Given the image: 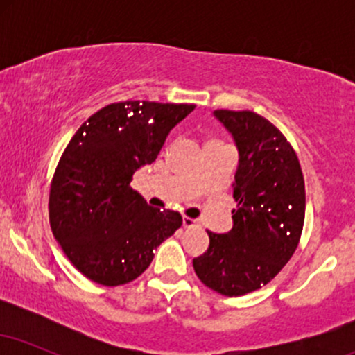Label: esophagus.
<instances>
[{
  "instance_id": "1",
  "label": "esophagus",
  "mask_w": 355,
  "mask_h": 355,
  "mask_svg": "<svg viewBox=\"0 0 355 355\" xmlns=\"http://www.w3.org/2000/svg\"><path fill=\"white\" fill-rule=\"evenodd\" d=\"M182 225L185 227V229H190V227H197V222H195V220L190 218V217H183L182 218Z\"/></svg>"
}]
</instances>
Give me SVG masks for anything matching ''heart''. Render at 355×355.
Here are the masks:
<instances>
[{"instance_id": "1", "label": "heart", "mask_w": 355, "mask_h": 355, "mask_svg": "<svg viewBox=\"0 0 355 355\" xmlns=\"http://www.w3.org/2000/svg\"><path fill=\"white\" fill-rule=\"evenodd\" d=\"M209 148H227V145L223 144L222 140H217V138H210V140H207L205 145H203V150Z\"/></svg>"}]
</instances>
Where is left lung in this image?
<instances>
[{
    "label": "left lung",
    "instance_id": "obj_1",
    "mask_svg": "<svg viewBox=\"0 0 355 355\" xmlns=\"http://www.w3.org/2000/svg\"><path fill=\"white\" fill-rule=\"evenodd\" d=\"M234 135L239 168L232 183L237 207L227 234L207 230L210 243L193 259L195 274L227 297L267 285L299 245L305 218V183L295 150L267 118L250 110H217Z\"/></svg>",
    "mask_w": 355,
    "mask_h": 355
}]
</instances>
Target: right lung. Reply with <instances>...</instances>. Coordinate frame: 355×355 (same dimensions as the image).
Segmentation results:
<instances>
[{"label": "right lung", "instance_id": "add662e5", "mask_svg": "<svg viewBox=\"0 0 355 355\" xmlns=\"http://www.w3.org/2000/svg\"><path fill=\"white\" fill-rule=\"evenodd\" d=\"M195 105L128 100L93 113L73 135L51 178L50 225L87 279L116 287L148 268L155 248L180 229L178 211L153 209L130 187Z\"/></svg>", "mask_w": 355, "mask_h": 355}]
</instances>
